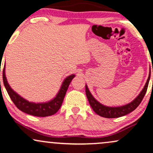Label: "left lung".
Segmentation results:
<instances>
[{
    "label": "left lung",
    "mask_w": 153,
    "mask_h": 153,
    "mask_svg": "<svg viewBox=\"0 0 153 153\" xmlns=\"http://www.w3.org/2000/svg\"><path fill=\"white\" fill-rule=\"evenodd\" d=\"M153 72V68H152ZM150 78V71L149 74L148 78L147 80L146 83H145L144 88L142 90L138 96H137L133 101H132L130 103L126 105L120 106V107H108L102 105L98 101H97L91 95V92L88 90L87 85H85V93L87 95L88 100L89 101V103L91 105V108L94 110L95 113H97L101 117H107V118H115V117H119L124 116L127 114L131 113L134 110L137 108V106L140 104L143 100L145 93L148 89L149 81Z\"/></svg>",
    "instance_id": "1"
}]
</instances>
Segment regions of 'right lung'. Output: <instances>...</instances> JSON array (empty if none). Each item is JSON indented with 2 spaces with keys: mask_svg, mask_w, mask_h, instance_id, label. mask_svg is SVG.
<instances>
[{
  "mask_svg": "<svg viewBox=\"0 0 153 153\" xmlns=\"http://www.w3.org/2000/svg\"><path fill=\"white\" fill-rule=\"evenodd\" d=\"M74 77L75 75H71L64 80L58 93L52 100L47 102H43V103H35V102H29V101L26 100L17 94L16 92L13 91V89L10 87L6 80V77H5V65L3 70V84H4L5 89H6L9 96L15 105L24 113L37 117L50 116V115H54L58 111L60 106L62 105V101L65 97L66 91L68 88L69 85L72 80L74 78Z\"/></svg>",
  "mask_w": 153,
  "mask_h": 153,
  "instance_id": "add662e5",
  "label": "right lung"
}]
</instances>
